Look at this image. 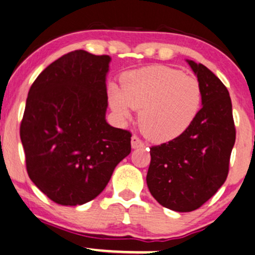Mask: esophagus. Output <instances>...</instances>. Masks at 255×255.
<instances>
[{"label":"esophagus","mask_w":255,"mask_h":255,"mask_svg":"<svg viewBox=\"0 0 255 255\" xmlns=\"http://www.w3.org/2000/svg\"><path fill=\"white\" fill-rule=\"evenodd\" d=\"M131 147H133L134 149L143 148L144 147V142L142 141L140 137L136 136V135H133V136H131Z\"/></svg>","instance_id":"obj_1"}]
</instances>
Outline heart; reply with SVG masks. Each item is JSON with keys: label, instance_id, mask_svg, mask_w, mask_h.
<instances>
[{"label": "heart", "instance_id": "b5f03b06", "mask_svg": "<svg viewBox=\"0 0 255 255\" xmlns=\"http://www.w3.org/2000/svg\"><path fill=\"white\" fill-rule=\"evenodd\" d=\"M122 88L110 87L111 107L121 119L140 110L138 125L154 142H167L188 129L202 104L197 78L172 67L152 65L125 73Z\"/></svg>", "mask_w": 255, "mask_h": 255}]
</instances>
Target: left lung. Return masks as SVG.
Returning <instances> with one entry per match:
<instances>
[{"mask_svg": "<svg viewBox=\"0 0 255 255\" xmlns=\"http://www.w3.org/2000/svg\"><path fill=\"white\" fill-rule=\"evenodd\" d=\"M202 88V105L188 129L150 148L147 185L164 208L190 212L209 201L229 175L236 142L230 93L203 64L188 60Z\"/></svg>", "mask_w": 255, "mask_h": 255, "instance_id": "obj_1", "label": "left lung"}]
</instances>
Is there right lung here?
Wrapping results in <instances>:
<instances>
[{
    "label": "right lung",
    "instance_id": "right-lung-1",
    "mask_svg": "<svg viewBox=\"0 0 255 255\" xmlns=\"http://www.w3.org/2000/svg\"><path fill=\"white\" fill-rule=\"evenodd\" d=\"M110 60L72 51L50 64L29 90L19 127L26 171L57 204L96 198L131 150L130 131L105 119Z\"/></svg>",
    "mask_w": 255,
    "mask_h": 255
}]
</instances>
